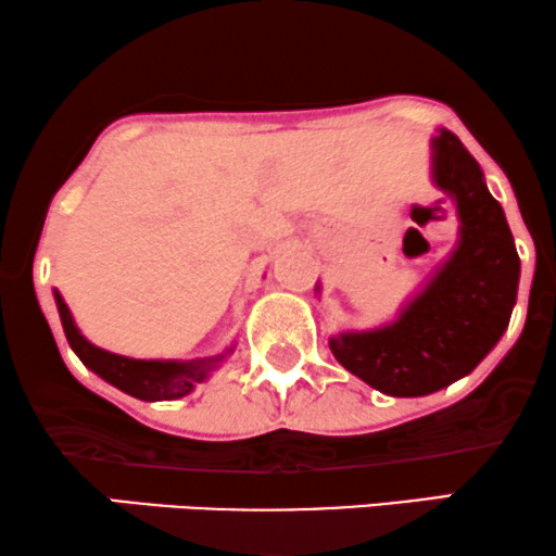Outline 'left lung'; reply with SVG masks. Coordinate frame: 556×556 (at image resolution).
<instances>
[{
    "label": "left lung",
    "mask_w": 556,
    "mask_h": 556,
    "mask_svg": "<svg viewBox=\"0 0 556 556\" xmlns=\"http://www.w3.org/2000/svg\"><path fill=\"white\" fill-rule=\"evenodd\" d=\"M433 180L457 204L459 241L391 326L346 330L330 352L349 372L389 396H426L465 378L509 326L520 257L502 204L452 130L430 141Z\"/></svg>",
    "instance_id": "left-lung-1"
}]
</instances>
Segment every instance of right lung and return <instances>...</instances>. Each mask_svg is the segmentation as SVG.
<instances>
[{
    "instance_id": "1",
    "label": "right lung",
    "mask_w": 556,
    "mask_h": 556,
    "mask_svg": "<svg viewBox=\"0 0 556 556\" xmlns=\"http://www.w3.org/2000/svg\"><path fill=\"white\" fill-rule=\"evenodd\" d=\"M54 302H58L67 344H71L73 352L78 354V359L84 362L89 370L97 372L99 378H104L108 383L115 386V389L126 391V394L136 399H143V402H165V399L186 396L189 391H194L197 383H202V380L207 378V372L217 365V362L226 357V354H217V357L189 362L121 357V354L104 352V349L89 344V341L80 336V330L76 323H73L71 309H67L60 291H54Z\"/></svg>"
}]
</instances>
